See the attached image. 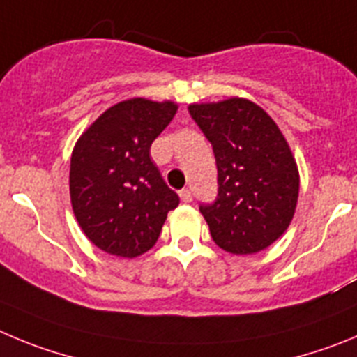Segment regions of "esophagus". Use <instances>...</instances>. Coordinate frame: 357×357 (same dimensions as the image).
I'll list each match as a JSON object with an SVG mask.
<instances>
[{
	"instance_id": "esophagus-1",
	"label": "esophagus",
	"mask_w": 357,
	"mask_h": 357,
	"mask_svg": "<svg viewBox=\"0 0 357 357\" xmlns=\"http://www.w3.org/2000/svg\"><path fill=\"white\" fill-rule=\"evenodd\" d=\"M179 197H181L183 202H192L194 195H192V192L188 190V188H183V190L179 192Z\"/></svg>"
}]
</instances>
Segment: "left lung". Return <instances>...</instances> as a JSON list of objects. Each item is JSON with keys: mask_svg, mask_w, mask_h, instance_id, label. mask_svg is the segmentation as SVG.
<instances>
[{"mask_svg": "<svg viewBox=\"0 0 357 357\" xmlns=\"http://www.w3.org/2000/svg\"><path fill=\"white\" fill-rule=\"evenodd\" d=\"M188 112L217 163V199L199 206L211 238L231 255L266 249L290 226L298 197L297 165L278 124L238 98Z\"/></svg>", "mask_w": 357, "mask_h": 357, "instance_id": "8db88e82", "label": "left lung"}]
</instances>
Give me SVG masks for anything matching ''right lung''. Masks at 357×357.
Masks as SVG:
<instances>
[{"label": "right lung", "mask_w": 357, "mask_h": 357, "mask_svg": "<svg viewBox=\"0 0 357 357\" xmlns=\"http://www.w3.org/2000/svg\"><path fill=\"white\" fill-rule=\"evenodd\" d=\"M174 102L135 98L108 108L70 156V202L86 238L135 258L155 245L179 197L151 160V144L176 115Z\"/></svg>", "instance_id": "obj_1"}]
</instances>
